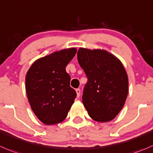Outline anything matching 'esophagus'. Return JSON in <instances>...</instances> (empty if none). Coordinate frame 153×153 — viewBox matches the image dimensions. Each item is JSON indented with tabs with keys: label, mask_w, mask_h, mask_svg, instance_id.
I'll return each instance as SVG.
<instances>
[{
	"label": "esophagus",
	"mask_w": 153,
	"mask_h": 153,
	"mask_svg": "<svg viewBox=\"0 0 153 153\" xmlns=\"http://www.w3.org/2000/svg\"><path fill=\"white\" fill-rule=\"evenodd\" d=\"M75 91H76L77 96H78V97H79L80 95H81V90H80V89H76V90H75Z\"/></svg>",
	"instance_id": "obj_1"
}]
</instances>
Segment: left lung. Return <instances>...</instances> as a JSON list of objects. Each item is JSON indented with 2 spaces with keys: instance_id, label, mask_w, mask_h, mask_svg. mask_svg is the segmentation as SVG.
Wrapping results in <instances>:
<instances>
[{
  "instance_id": "1",
  "label": "left lung",
  "mask_w": 153,
  "mask_h": 153,
  "mask_svg": "<svg viewBox=\"0 0 153 153\" xmlns=\"http://www.w3.org/2000/svg\"><path fill=\"white\" fill-rule=\"evenodd\" d=\"M77 56L88 79L82 102L89 116L97 122L112 120L128 96V75L122 62L103 49L80 48Z\"/></svg>"
}]
</instances>
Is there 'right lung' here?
Returning a JSON list of instances; mask_svg holds the SVG:
<instances>
[{
	"mask_svg": "<svg viewBox=\"0 0 153 153\" xmlns=\"http://www.w3.org/2000/svg\"><path fill=\"white\" fill-rule=\"evenodd\" d=\"M75 48L54 51L37 59L27 72L25 89L36 117L45 125H54L66 118L76 92L70 87L66 66L76 54Z\"/></svg>",
	"mask_w": 153,
	"mask_h": 153,
	"instance_id": "1",
	"label": "right lung"
}]
</instances>
